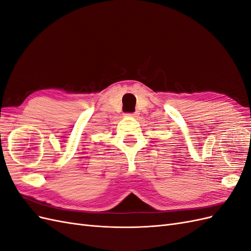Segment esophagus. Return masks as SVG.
Here are the masks:
<instances>
[{"label":"esophagus","mask_w":251,"mask_h":251,"mask_svg":"<svg viewBox=\"0 0 251 251\" xmlns=\"http://www.w3.org/2000/svg\"><path fill=\"white\" fill-rule=\"evenodd\" d=\"M126 116H130V117H135L136 116V113H126Z\"/></svg>","instance_id":"esophagus-1"}]
</instances>
